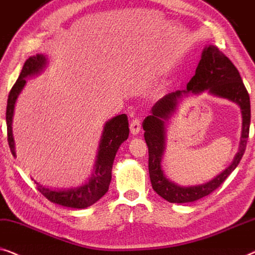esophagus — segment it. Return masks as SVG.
Wrapping results in <instances>:
<instances>
[{"instance_id": "1", "label": "esophagus", "mask_w": 255, "mask_h": 255, "mask_svg": "<svg viewBox=\"0 0 255 255\" xmlns=\"http://www.w3.org/2000/svg\"><path fill=\"white\" fill-rule=\"evenodd\" d=\"M129 128H130V132L132 135H137L139 130H141V121L137 118H135V119L131 120Z\"/></svg>"}]
</instances>
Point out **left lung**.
Listing matches in <instances>:
<instances>
[{"label": "left lung", "mask_w": 255, "mask_h": 255, "mask_svg": "<svg viewBox=\"0 0 255 255\" xmlns=\"http://www.w3.org/2000/svg\"><path fill=\"white\" fill-rule=\"evenodd\" d=\"M208 90L212 94L227 98L237 102L242 110L243 131L240 151L234 162L227 170L203 185L181 188L166 179L160 162L164 149L163 120L168 119L177 105V100L188 93H199ZM251 124L250 95L244 85L239 71L216 46L210 45L203 49L195 75L188 82L186 90L171 92L159 99L151 110V116L143 121L144 139L149 150V174L153 191L171 203L193 202L209 195L223 184L237 167L245 152Z\"/></svg>", "instance_id": "8db88e82"}]
</instances>
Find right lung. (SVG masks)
<instances>
[{
    "mask_svg": "<svg viewBox=\"0 0 255 255\" xmlns=\"http://www.w3.org/2000/svg\"><path fill=\"white\" fill-rule=\"evenodd\" d=\"M46 66V57L41 54L28 57L25 61L23 69L19 75L18 80L13 84L11 90L8 96V103H6V131H8V143L11 150V153L16 156L15 143L12 137V116L13 109L17 97L26 83L27 76H32L44 69ZM129 135V124L126 114H120L113 119L107 121L104 127L103 136L100 139L99 151L97 156L96 170L93 172L92 177L87 184L80 186L76 188L70 189H51L45 186L39 185L37 181L38 191L53 203H57L60 206L76 208V209H84V208L92 206L100 198H103L109 191V186L112 178V165L114 162V157L119 149V146L124 141H126Z\"/></svg>",
    "mask_w": 255,
    "mask_h": 255,
    "instance_id": "obj_1",
    "label": "right lung"
}]
</instances>
